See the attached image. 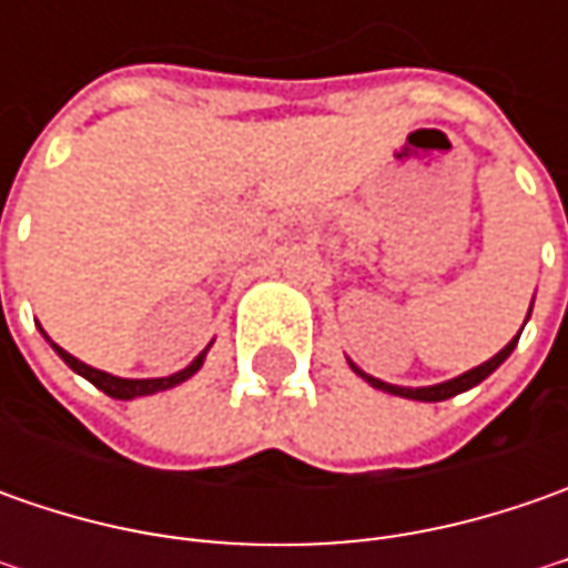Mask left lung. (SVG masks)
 <instances>
[{"label":"left lung","instance_id":"left-lung-1","mask_svg":"<svg viewBox=\"0 0 568 568\" xmlns=\"http://www.w3.org/2000/svg\"><path fill=\"white\" fill-rule=\"evenodd\" d=\"M521 335V332H518ZM518 335H515L496 357H490L487 363H480V366H474L470 373H465V376H458V379H448L443 382V385H429V388H398V385H388V382H379L373 379V376H366V373H361L357 366V373H361L363 379L369 382V385H376V388H382V392H392V395H402V398H410V402H446V398H452V395H458V392H468V388H474L477 382H484L487 376H490L493 369L499 366V363L506 361L509 354H513V347L518 344Z\"/></svg>","mask_w":568,"mask_h":568}]
</instances>
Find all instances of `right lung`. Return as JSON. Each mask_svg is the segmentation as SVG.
<instances>
[{
    "instance_id": "obj_1",
    "label": "right lung",
    "mask_w": 568,
    "mask_h": 568,
    "mask_svg": "<svg viewBox=\"0 0 568 568\" xmlns=\"http://www.w3.org/2000/svg\"><path fill=\"white\" fill-rule=\"evenodd\" d=\"M55 347V344H53ZM55 354L62 357V361L69 363L72 369H75L78 376H84L88 382H94L100 392H106L110 398H120V402H129V398H142V395H154V392H164V388H173V385H180V382H186L192 373H199V366L205 361V354L202 357H195V361L189 363L186 369H180V373H173V376H164V379H120V376H110V373H100L94 366H88V363L75 361L72 354H65L62 347H55Z\"/></svg>"
}]
</instances>
